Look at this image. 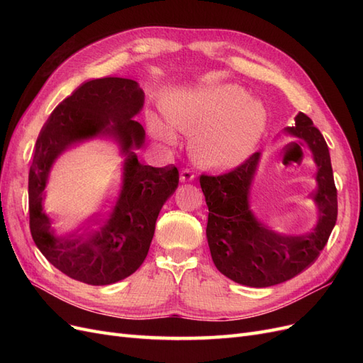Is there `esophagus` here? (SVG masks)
Returning a JSON list of instances; mask_svg holds the SVG:
<instances>
[{
    "mask_svg": "<svg viewBox=\"0 0 363 363\" xmlns=\"http://www.w3.org/2000/svg\"><path fill=\"white\" fill-rule=\"evenodd\" d=\"M195 177H196V174H195V171L191 169V168H183V169L180 171V180H182V182H192Z\"/></svg>",
    "mask_w": 363,
    "mask_h": 363,
    "instance_id": "obj_1",
    "label": "esophagus"
}]
</instances>
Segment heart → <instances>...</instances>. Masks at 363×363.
I'll list each match as a JSON object with an SVG mask.
<instances>
[{
    "label": "heart",
    "mask_w": 363,
    "mask_h": 363,
    "mask_svg": "<svg viewBox=\"0 0 363 363\" xmlns=\"http://www.w3.org/2000/svg\"><path fill=\"white\" fill-rule=\"evenodd\" d=\"M162 113L173 128L191 133L189 150L196 162L219 169L247 160L268 125L265 106L236 84L177 89L163 100ZM148 127L162 144H175V133L156 115L148 116Z\"/></svg>",
    "instance_id": "1"
}]
</instances>
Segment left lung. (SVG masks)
Here are the masks:
<instances>
[{
  "label": "left lung",
  "instance_id": "left-lung-1",
  "mask_svg": "<svg viewBox=\"0 0 363 363\" xmlns=\"http://www.w3.org/2000/svg\"><path fill=\"white\" fill-rule=\"evenodd\" d=\"M309 147L318 167V188L312 196L318 223L303 235H281L262 224L250 208V188L260 160L255 152L233 171L200 175L208 207L207 242L218 271L239 284L267 288L291 280L320 256L337 218V194L330 152L312 119L298 113L295 125L284 128Z\"/></svg>",
  "mask_w": 363,
  "mask_h": 363
}]
</instances>
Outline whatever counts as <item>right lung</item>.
Returning <instances> with one entry per match:
<instances>
[{
  "label": "right lung",
  "mask_w": 363,
  "mask_h": 363,
  "mask_svg": "<svg viewBox=\"0 0 363 363\" xmlns=\"http://www.w3.org/2000/svg\"><path fill=\"white\" fill-rule=\"evenodd\" d=\"M135 80L106 77L83 83L54 108L42 127L28 174L30 232L51 265L94 286L131 276L144 263L162 206L179 186L174 164L152 168L138 160L145 130L133 118L144 106ZM100 137L121 152V180L113 203L83 233L59 237L43 212L53 160L79 141Z\"/></svg>",
  "instance_id": "right-lung-1"
}]
</instances>
